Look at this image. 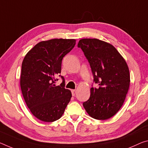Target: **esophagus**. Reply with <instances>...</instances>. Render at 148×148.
I'll return each mask as SVG.
<instances>
[{
  "label": "esophagus",
  "mask_w": 148,
  "mask_h": 148,
  "mask_svg": "<svg viewBox=\"0 0 148 148\" xmlns=\"http://www.w3.org/2000/svg\"><path fill=\"white\" fill-rule=\"evenodd\" d=\"M71 92H72V94L73 96H74L75 94H76V90H72Z\"/></svg>",
  "instance_id": "34e87169"
}]
</instances>
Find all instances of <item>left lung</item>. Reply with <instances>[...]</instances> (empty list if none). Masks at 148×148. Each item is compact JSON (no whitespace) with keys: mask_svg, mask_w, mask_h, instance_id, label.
I'll list each match as a JSON object with an SVG mask.
<instances>
[{"mask_svg":"<svg viewBox=\"0 0 148 148\" xmlns=\"http://www.w3.org/2000/svg\"><path fill=\"white\" fill-rule=\"evenodd\" d=\"M80 48L88 59L98 88L90 89L83 106L91 117L106 120L123 106L130 86V72L125 60L114 47L97 39H82Z\"/></svg>","mask_w":148,"mask_h":148,"instance_id":"left-lung-1","label":"left lung"}]
</instances>
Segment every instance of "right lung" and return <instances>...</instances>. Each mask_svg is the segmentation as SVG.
<instances>
[{"mask_svg": "<svg viewBox=\"0 0 148 148\" xmlns=\"http://www.w3.org/2000/svg\"><path fill=\"white\" fill-rule=\"evenodd\" d=\"M76 45L75 39H53L39 42L26 55L22 64L20 87L27 107L37 119L54 122L64 113L72 97L65 82L55 85L61 72L63 57ZM60 76V75H59Z\"/></svg>", "mask_w": 148, "mask_h": 148, "instance_id": "1", "label": "right lung"}]
</instances>
